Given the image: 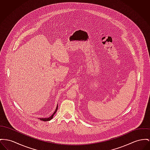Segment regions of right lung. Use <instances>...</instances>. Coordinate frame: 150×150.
<instances>
[{"instance_id":"obj_1","label":"right lung","mask_w":150,"mask_h":150,"mask_svg":"<svg viewBox=\"0 0 150 150\" xmlns=\"http://www.w3.org/2000/svg\"><path fill=\"white\" fill-rule=\"evenodd\" d=\"M57 109H58V105H57V107H56V110L54 111V112L53 113V114H52L51 116H50V117H48V118H39V119H40V120H43V121H49V120H52V119L53 118L54 115L56 114V112Z\"/></svg>"}]
</instances>
